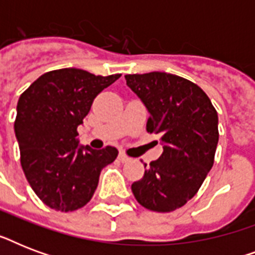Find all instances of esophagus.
Wrapping results in <instances>:
<instances>
[{
    "mask_svg": "<svg viewBox=\"0 0 255 255\" xmlns=\"http://www.w3.org/2000/svg\"><path fill=\"white\" fill-rule=\"evenodd\" d=\"M119 160H120V161H122V163H128V161L131 160V157H128V156L126 155L124 152H120V153H119Z\"/></svg>",
    "mask_w": 255,
    "mask_h": 255,
    "instance_id": "obj_1",
    "label": "esophagus"
}]
</instances>
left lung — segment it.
I'll use <instances>...</instances> for the list:
<instances>
[{
	"instance_id": "obj_1",
	"label": "left lung",
	"mask_w": 255,
	"mask_h": 255,
	"mask_svg": "<svg viewBox=\"0 0 255 255\" xmlns=\"http://www.w3.org/2000/svg\"><path fill=\"white\" fill-rule=\"evenodd\" d=\"M124 78L149 112L147 131L160 136L164 145L143 178L132 184V193L147 209L172 212L197 193L213 167L217 111L205 92L185 78L160 71Z\"/></svg>"
}]
</instances>
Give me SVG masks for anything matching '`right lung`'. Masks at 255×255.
<instances>
[{"label":"right lung","mask_w":255,"mask_h":255,"mask_svg":"<svg viewBox=\"0 0 255 255\" xmlns=\"http://www.w3.org/2000/svg\"><path fill=\"white\" fill-rule=\"evenodd\" d=\"M81 69L53 70L22 92L14 131L30 186L51 209L73 212L94 196L100 172L118 156L115 147H79L77 128L94 99L119 79Z\"/></svg>","instance_id":"right-lung-1"}]
</instances>
